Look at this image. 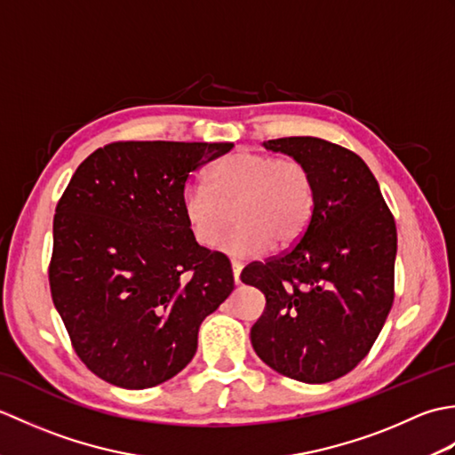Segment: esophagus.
I'll return each mask as SVG.
<instances>
[{
  "label": "esophagus",
  "instance_id": "obj_1",
  "mask_svg": "<svg viewBox=\"0 0 455 455\" xmlns=\"http://www.w3.org/2000/svg\"><path fill=\"white\" fill-rule=\"evenodd\" d=\"M230 267H233V277H235V283L238 285V283H240V272H243V264L233 262V264H230Z\"/></svg>",
  "mask_w": 455,
  "mask_h": 455
}]
</instances>
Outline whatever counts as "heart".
I'll return each mask as SVG.
<instances>
[{
	"instance_id": "heart-1",
	"label": "heart",
	"mask_w": 455,
	"mask_h": 455,
	"mask_svg": "<svg viewBox=\"0 0 455 455\" xmlns=\"http://www.w3.org/2000/svg\"><path fill=\"white\" fill-rule=\"evenodd\" d=\"M315 209V183L305 164L267 154L235 152L211 168L205 186H189L181 212L191 236L212 248L230 222L236 227L220 243L228 256L244 259L272 246L295 244Z\"/></svg>"
}]
</instances>
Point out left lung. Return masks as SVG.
<instances>
[{"mask_svg": "<svg viewBox=\"0 0 455 455\" xmlns=\"http://www.w3.org/2000/svg\"><path fill=\"white\" fill-rule=\"evenodd\" d=\"M264 147L305 164L315 209L289 252L240 274L266 295L250 340L277 373L328 383L363 360L391 311L397 227L379 183L352 150L315 137Z\"/></svg>", "mask_w": 455, "mask_h": 455, "instance_id": "obj_1", "label": "left lung"}]
</instances>
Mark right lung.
<instances>
[{"label": "right lung", "instance_id": "add662e5", "mask_svg": "<svg viewBox=\"0 0 455 455\" xmlns=\"http://www.w3.org/2000/svg\"><path fill=\"white\" fill-rule=\"evenodd\" d=\"M233 142H115L85 158L58 201L51 293L76 354L103 381L147 389L197 350L205 316L233 293L228 258L191 236V172Z\"/></svg>", "mask_w": 455, "mask_h": 455}]
</instances>
